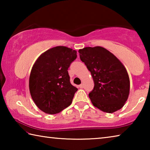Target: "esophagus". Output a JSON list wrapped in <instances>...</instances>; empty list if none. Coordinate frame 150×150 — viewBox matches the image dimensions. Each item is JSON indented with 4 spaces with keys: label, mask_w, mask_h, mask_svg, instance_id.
<instances>
[{
    "label": "esophagus",
    "mask_w": 150,
    "mask_h": 150,
    "mask_svg": "<svg viewBox=\"0 0 150 150\" xmlns=\"http://www.w3.org/2000/svg\"><path fill=\"white\" fill-rule=\"evenodd\" d=\"M83 87H84V85H83V83H82V84H81V85H79V88H83Z\"/></svg>",
    "instance_id": "1"
}]
</instances>
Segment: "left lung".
I'll return each instance as SVG.
<instances>
[{
	"instance_id": "left-lung-1",
	"label": "left lung",
	"mask_w": 150,
	"mask_h": 150,
	"mask_svg": "<svg viewBox=\"0 0 150 150\" xmlns=\"http://www.w3.org/2000/svg\"><path fill=\"white\" fill-rule=\"evenodd\" d=\"M79 52L95 83L88 94L93 106L107 113L120 110L130 93V78L124 65L103 47H86Z\"/></svg>"
}]
</instances>
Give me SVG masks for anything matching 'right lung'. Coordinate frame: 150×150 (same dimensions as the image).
I'll return each mask as SVG.
<instances>
[{
    "label": "right lung",
    "instance_id": "right-lung-1",
    "mask_svg": "<svg viewBox=\"0 0 150 150\" xmlns=\"http://www.w3.org/2000/svg\"><path fill=\"white\" fill-rule=\"evenodd\" d=\"M76 58L77 51L56 46L45 51L35 61L29 89L35 105L44 112L55 115L71 104L77 88L71 84L67 70Z\"/></svg>",
    "mask_w": 150,
    "mask_h": 150
}]
</instances>
